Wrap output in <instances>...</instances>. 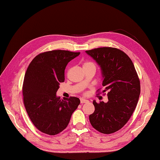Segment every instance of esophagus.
<instances>
[{"mask_svg": "<svg viewBox=\"0 0 160 160\" xmlns=\"http://www.w3.org/2000/svg\"><path fill=\"white\" fill-rule=\"evenodd\" d=\"M80 101H81V104H83V103L89 102L88 100L85 99H80Z\"/></svg>", "mask_w": 160, "mask_h": 160, "instance_id": "obj_1", "label": "esophagus"}]
</instances>
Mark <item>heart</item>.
<instances>
[{"mask_svg": "<svg viewBox=\"0 0 160 160\" xmlns=\"http://www.w3.org/2000/svg\"><path fill=\"white\" fill-rule=\"evenodd\" d=\"M95 67V65L93 63V62H89V61H85L83 65V68H85V67Z\"/></svg>", "mask_w": 160, "mask_h": 160, "instance_id": "heart-1", "label": "heart"}]
</instances>
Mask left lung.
I'll use <instances>...</instances> for the list:
<instances>
[{
    "label": "left lung",
    "mask_w": 160,
    "mask_h": 160,
    "mask_svg": "<svg viewBox=\"0 0 160 160\" xmlns=\"http://www.w3.org/2000/svg\"><path fill=\"white\" fill-rule=\"evenodd\" d=\"M100 67L103 93L108 101H93L95 111L89 115L92 126L109 134L122 128L136 108L140 95V82L133 63L124 52L116 48L101 47L85 51Z\"/></svg>",
    "instance_id": "left-lung-1"
}]
</instances>
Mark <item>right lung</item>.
<instances>
[{
	"label": "right lung",
	"mask_w": 160,
	"mask_h": 160,
	"mask_svg": "<svg viewBox=\"0 0 160 160\" xmlns=\"http://www.w3.org/2000/svg\"><path fill=\"white\" fill-rule=\"evenodd\" d=\"M79 54L63 50L45 52L34 58L28 67L22 86L23 101L31 122L42 133L54 135L63 131L80 103L75 97L61 100L56 95L65 81L67 65Z\"/></svg>",
	"instance_id": "1"
}]
</instances>
